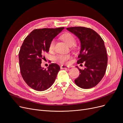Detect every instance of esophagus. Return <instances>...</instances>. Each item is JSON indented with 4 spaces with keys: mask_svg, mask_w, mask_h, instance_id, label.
<instances>
[{
    "mask_svg": "<svg viewBox=\"0 0 123 123\" xmlns=\"http://www.w3.org/2000/svg\"><path fill=\"white\" fill-rule=\"evenodd\" d=\"M70 67L68 66H66V65H62L61 66V69H68Z\"/></svg>",
    "mask_w": 123,
    "mask_h": 123,
    "instance_id": "esophagus-1",
    "label": "esophagus"
}]
</instances>
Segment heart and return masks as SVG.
Listing matches in <instances>:
<instances>
[{
	"mask_svg": "<svg viewBox=\"0 0 123 123\" xmlns=\"http://www.w3.org/2000/svg\"><path fill=\"white\" fill-rule=\"evenodd\" d=\"M62 39L68 44L69 46L71 47L75 44L76 42V39L72 34L69 33H67L63 34L62 36ZM55 46V40L53 39L51 42L49 44V49L50 50H53ZM71 58L70 55L67 54H60L58 55L55 57V61L64 64L66 62Z\"/></svg>",
	"mask_w": 123,
	"mask_h": 123,
	"instance_id": "b5f03b06",
	"label": "heart"
}]
</instances>
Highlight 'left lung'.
Instances as JSON below:
<instances>
[{"instance_id": "obj_1", "label": "left lung", "mask_w": 123, "mask_h": 123, "mask_svg": "<svg viewBox=\"0 0 123 123\" xmlns=\"http://www.w3.org/2000/svg\"><path fill=\"white\" fill-rule=\"evenodd\" d=\"M67 30L80 39V50L77 62L78 64L84 62L85 66L84 69L76 66L80 74L74 81L81 88H91L100 82L106 71L108 57L104 40L90 28L74 27Z\"/></svg>"}]
</instances>
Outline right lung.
Here are the masks:
<instances>
[{
  "label": "right lung",
  "instance_id": "1",
  "mask_svg": "<svg viewBox=\"0 0 123 123\" xmlns=\"http://www.w3.org/2000/svg\"><path fill=\"white\" fill-rule=\"evenodd\" d=\"M64 27L35 29L25 39L19 52L20 73L29 87L42 91L49 88L54 83L61 68L52 63L48 69L41 66L44 54L48 52L49 44Z\"/></svg>",
  "mask_w": 123,
  "mask_h": 123
}]
</instances>
